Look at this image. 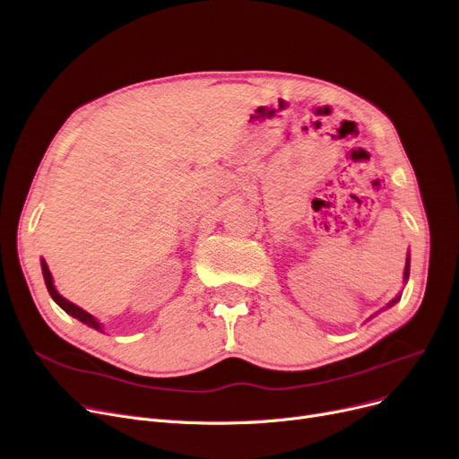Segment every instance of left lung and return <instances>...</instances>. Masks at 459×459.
<instances>
[{
  "mask_svg": "<svg viewBox=\"0 0 459 459\" xmlns=\"http://www.w3.org/2000/svg\"><path fill=\"white\" fill-rule=\"evenodd\" d=\"M407 278H409V255H407V261H405V271H403V280L407 281ZM400 300V297H396L394 300H392L390 304H388V307H392V304H396Z\"/></svg>",
  "mask_w": 459,
  "mask_h": 459,
  "instance_id": "1",
  "label": "left lung"
}]
</instances>
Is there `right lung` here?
<instances>
[{"label":"right lung","instance_id":"right-lung-1","mask_svg":"<svg viewBox=\"0 0 459 459\" xmlns=\"http://www.w3.org/2000/svg\"><path fill=\"white\" fill-rule=\"evenodd\" d=\"M40 267H42V276H45L47 290H48L50 297L59 304V307H61L65 312H67L69 316L76 317L78 321H82V323H85V325L93 326V329H97V331H102L100 323H99L91 314H87L85 310H82L80 307H76V304H73L71 300H67V299L61 297V295L57 293V290H56V286H54V280H52V273H50V269H48V265H47V261H45V259H40Z\"/></svg>","mask_w":459,"mask_h":459}]
</instances>
